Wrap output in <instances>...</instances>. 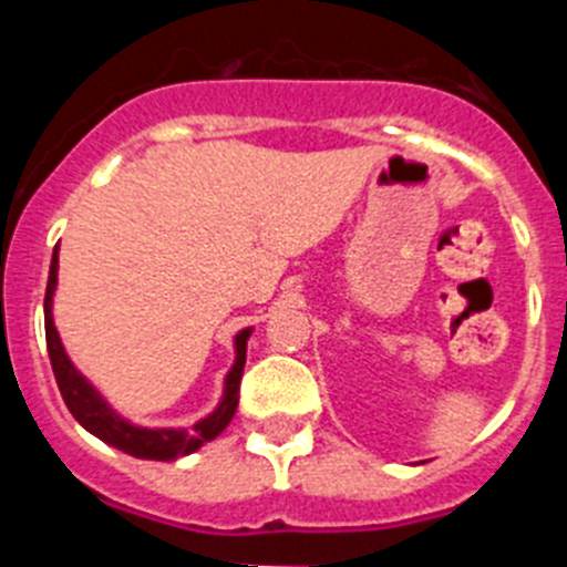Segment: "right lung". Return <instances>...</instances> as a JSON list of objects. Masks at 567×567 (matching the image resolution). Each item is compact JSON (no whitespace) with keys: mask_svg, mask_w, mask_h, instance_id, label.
Wrapping results in <instances>:
<instances>
[{"mask_svg":"<svg viewBox=\"0 0 567 567\" xmlns=\"http://www.w3.org/2000/svg\"><path fill=\"white\" fill-rule=\"evenodd\" d=\"M59 252V247H56ZM53 252L50 260V275H48V292H44V338H48V354L53 374H56L59 392H62L64 405L70 414L87 429L90 434H96L107 445L118 449L124 454L142 460H175L184 454L198 452L204 443L215 440L229 425L238 409V389H240V374H244V363H247V340L249 329L235 334V365L229 369L227 383H224V398L209 417L198 420V423L184 432V429H138V425L127 423L110 409L102 400V394L76 372V365L70 363L64 354V346L59 340L56 327H53V289H56V272H59V255Z\"/></svg>","mask_w":567,"mask_h":567,"instance_id":"right-lung-1","label":"right lung"}]
</instances>
